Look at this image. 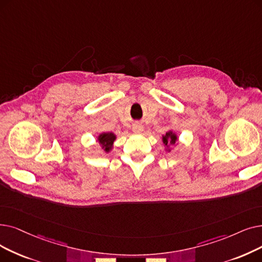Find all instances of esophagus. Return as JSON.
Returning <instances> with one entry per match:
<instances>
[{"label": "esophagus", "mask_w": 262, "mask_h": 262, "mask_svg": "<svg viewBox=\"0 0 262 262\" xmlns=\"http://www.w3.org/2000/svg\"><path fill=\"white\" fill-rule=\"evenodd\" d=\"M133 132L136 133V134H140L143 132V126L141 124L137 123V124H134L133 125Z\"/></svg>", "instance_id": "1"}]
</instances>
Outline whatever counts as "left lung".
I'll return each instance as SVG.
<instances>
[{
    "label": "left lung",
    "instance_id": "1",
    "mask_svg": "<svg viewBox=\"0 0 262 262\" xmlns=\"http://www.w3.org/2000/svg\"><path fill=\"white\" fill-rule=\"evenodd\" d=\"M162 141L164 143L166 152L170 153V152H171V150H172L171 146H174V145L178 144L179 136L177 135L176 132H173L172 129H170V130L166 132L165 135L162 136Z\"/></svg>",
    "mask_w": 262,
    "mask_h": 262
}]
</instances>
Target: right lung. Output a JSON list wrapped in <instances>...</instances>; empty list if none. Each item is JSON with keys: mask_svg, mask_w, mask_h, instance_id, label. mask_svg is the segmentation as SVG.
I'll return each mask as SVG.
<instances>
[{"mask_svg": "<svg viewBox=\"0 0 262 262\" xmlns=\"http://www.w3.org/2000/svg\"><path fill=\"white\" fill-rule=\"evenodd\" d=\"M117 139V135L115 133L107 132V133H100L97 136V141L104 152L109 153L113 149V142Z\"/></svg>", "mask_w": 262, "mask_h": 262, "instance_id": "right-lung-1", "label": "right lung"}]
</instances>
